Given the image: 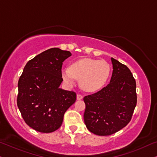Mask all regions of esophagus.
Here are the masks:
<instances>
[{
	"label": "esophagus",
	"instance_id": "34e87169",
	"mask_svg": "<svg viewBox=\"0 0 157 157\" xmlns=\"http://www.w3.org/2000/svg\"><path fill=\"white\" fill-rule=\"evenodd\" d=\"M76 98H77V100H80L83 98V96L82 95V94H77V96H76Z\"/></svg>",
	"mask_w": 157,
	"mask_h": 157
}]
</instances>
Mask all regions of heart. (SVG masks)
Wrapping results in <instances>:
<instances>
[{"instance_id": "heart-1", "label": "heart", "mask_w": 157, "mask_h": 157, "mask_svg": "<svg viewBox=\"0 0 157 157\" xmlns=\"http://www.w3.org/2000/svg\"><path fill=\"white\" fill-rule=\"evenodd\" d=\"M111 67L104 60L82 58L73 62L70 68H63L61 75L69 86L75 84V79H81V86L86 92H96L105 86L109 78Z\"/></svg>"}]
</instances>
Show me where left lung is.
Segmentation results:
<instances>
[{
  "mask_svg": "<svg viewBox=\"0 0 157 157\" xmlns=\"http://www.w3.org/2000/svg\"><path fill=\"white\" fill-rule=\"evenodd\" d=\"M111 63L113 73L109 84L84 98L86 128L101 136L113 134L127 125L137 103L136 82L131 71L112 57Z\"/></svg>",
  "mask_w": 157,
  "mask_h": 157,
  "instance_id": "left-lung-1",
  "label": "left lung"
}]
</instances>
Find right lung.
Returning <instances> with one entry per match:
<instances>
[{
    "instance_id": "add662e5",
    "label": "right lung",
    "mask_w": 157,
    "mask_h": 157,
    "mask_svg": "<svg viewBox=\"0 0 157 157\" xmlns=\"http://www.w3.org/2000/svg\"><path fill=\"white\" fill-rule=\"evenodd\" d=\"M69 51L52 48L28 62L18 82L17 106L25 123L35 130L49 133L59 129L76 94L59 88L63 63Z\"/></svg>"
}]
</instances>
